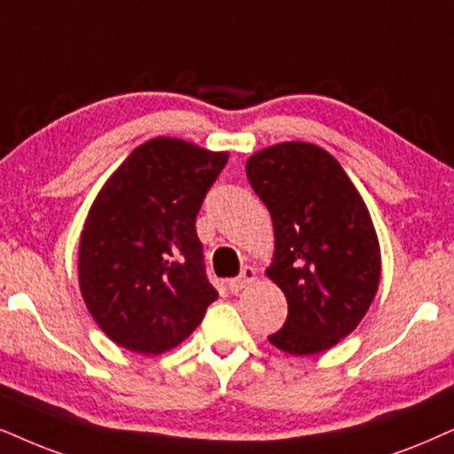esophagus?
<instances>
[{"label":"esophagus","instance_id":"34e87169","mask_svg":"<svg viewBox=\"0 0 454 454\" xmlns=\"http://www.w3.org/2000/svg\"><path fill=\"white\" fill-rule=\"evenodd\" d=\"M255 277H257L255 268H251V266H245V268H243V272H240L237 278L228 280V286H231V291H232V294H239L240 289H245V286H249L251 283H254Z\"/></svg>","mask_w":454,"mask_h":454}]
</instances>
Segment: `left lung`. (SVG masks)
Segmentation results:
<instances>
[{
	"label": "left lung",
	"instance_id": "1",
	"mask_svg": "<svg viewBox=\"0 0 454 454\" xmlns=\"http://www.w3.org/2000/svg\"><path fill=\"white\" fill-rule=\"evenodd\" d=\"M245 169L274 223L266 274L289 303L268 341L295 356L325 352L358 326L380 286L369 209L335 157L308 142L263 148Z\"/></svg>",
	"mask_w": 454,
	"mask_h": 454
}]
</instances>
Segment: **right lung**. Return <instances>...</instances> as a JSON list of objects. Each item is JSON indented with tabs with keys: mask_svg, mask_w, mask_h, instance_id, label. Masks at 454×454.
<instances>
[{
	"mask_svg": "<svg viewBox=\"0 0 454 454\" xmlns=\"http://www.w3.org/2000/svg\"><path fill=\"white\" fill-rule=\"evenodd\" d=\"M226 163L228 153L154 137L102 186L79 240V286L91 318L117 346L168 352L217 300L194 222Z\"/></svg>",
	"mask_w": 454,
	"mask_h": 454,
	"instance_id": "obj_1",
	"label": "right lung"
}]
</instances>
